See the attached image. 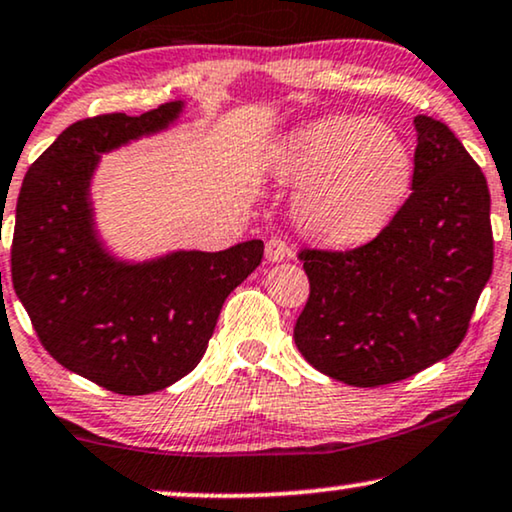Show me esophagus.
I'll list each match as a JSON object with an SVG mask.
<instances>
[{
	"label": "esophagus",
	"mask_w": 512,
	"mask_h": 512,
	"mask_svg": "<svg viewBox=\"0 0 512 512\" xmlns=\"http://www.w3.org/2000/svg\"><path fill=\"white\" fill-rule=\"evenodd\" d=\"M289 254H291V249L287 247V242L280 240V237H272V240H268V244H265V261L280 263Z\"/></svg>",
	"instance_id": "1"
}]
</instances>
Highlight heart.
I'll return each mask as SVG.
<instances>
[{
	"instance_id": "b5f03b06",
	"label": "heart",
	"mask_w": 512,
	"mask_h": 512,
	"mask_svg": "<svg viewBox=\"0 0 512 512\" xmlns=\"http://www.w3.org/2000/svg\"><path fill=\"white\" fill-rule=\"evenodd\" d=\"M280 171L308 178L296 216L327 244L374 237L402 204L411 183L407 145L369 117L334 115L298 129L282 152Z\"/></svg>"
}]
</instances>
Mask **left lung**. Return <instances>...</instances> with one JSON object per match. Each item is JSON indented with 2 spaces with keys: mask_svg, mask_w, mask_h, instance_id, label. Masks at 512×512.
I'll return each mask as SVG.
<instances>
[{
  "mask_svg": "<svg viewBox=\"0 0 512 512\" xmlns=\"http://www.w3.org/2000/svg\"><path fill=\"white\" fill-rule=\"evenodd\" d=\"M411 195L374 240L298 254L310 296L294 327L317 371L355 388L418 374L459 348L489 282L482 169L447 124L418 115Z\"/></svg>",
  "mask_w": 512,
  "mask_h": 512,
  "instance_id": "obj_1",
  "label": "left lung"
}]
</instances>
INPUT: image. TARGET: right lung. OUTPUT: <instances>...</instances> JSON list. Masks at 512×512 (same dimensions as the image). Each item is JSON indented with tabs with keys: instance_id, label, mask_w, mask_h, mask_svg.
Returning a JSON list of instances; mask_svg holds the SVG:
<instances>
[{
	"instance_id": "obj_1",
	"label": "right lung",
	"mask_w": 512,
	"mask_h": 512,
	"mask_svg": "<svg viewBox=\"0 0 512 512\" xmlns=\"http://www.w3.org/2000/svg\"><path fill=\"white\" fill-rule=\"evenodd\" d=\"M183 101L129 117L75 122L23 178L11 280L32 327L65 369L119 395H148L202 360L230 291L263 258V242L225 251H171L131 263L96 230L91 181L101 155L167 131Z\"/></svg>"
}]
</instances>
